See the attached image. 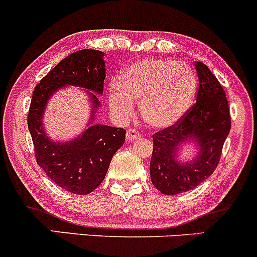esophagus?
I'll list each match as a JSON object with an SVG mask.
<instances>
[{"mask_svg": "<svg viewBox=\"0 0 257 257\" xmlns=\"http://www.w3.org/2000/svg\"><path fill=\"white\" fill-rule=\"evenodd\" d=\"M140 137V134L135 128H128L127 132H126V141L131 142V141L137 140Z\"/></svg>", "mask_w": 257, "mask_h": 257, "instance_id": "34e87169", "label": "esophagus"}]
</instances>
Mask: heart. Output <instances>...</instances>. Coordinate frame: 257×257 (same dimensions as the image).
I'll use <instances>...</instances> for the list:
<instances>
[{
  "label": "heart",
  "mask_w": 257,
  "mask_h": 257,
  "mask_svg": "<svg viewBox=\"0 0 257 257\" xmlns=\"http://www.w3.org/2000/svg\"><path fill=\"white\" fill-rule=\"evenodd\" d=\"M194 71L183 62L146 57L127 66L118 76V84L107 94L115 115L127 118L134 101H140L143 121L151 127L173 126L184 116L196 94Z\"/></svg>",
  "instance_id": "obj_1"
}]
</instances>
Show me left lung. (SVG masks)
Masks as SVG:
<instances>
[{"label":"left lung","mask_w":257,"mask_h":257,"mask_svg":"<svg viewBox=\"0 0 257 257\" xmlns=\"http://www.w3.org/2000/svg\"><path fill=\"white\" fill-rule=\"evenodd\" d=\"M195 68L200 82L196 103L178 122L153 135L151 180L164 195L190 191L211 176L230 131L224 89L205 63L195 62ZM189 140L198 145V156L191 162L176 161L178 145Z\"/></svg>","instance_id":"1"}]
</instances>
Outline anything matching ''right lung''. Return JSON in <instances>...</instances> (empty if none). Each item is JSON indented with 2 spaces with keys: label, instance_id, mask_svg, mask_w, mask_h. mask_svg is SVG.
Returning a JSON list of instances; mask_svg holds the SVG:
<instances>
[{
  "label": "right lung",
  "instance_id": "add662e5",
  "mask_svg": "<svg viewBox=\"0 0 257 257\" xmlns=\"http://www.w3.org/2000/svg\"><path fill=\"white\" fill-rule=\"evenodd\" d=\"M104 52L84 49L68 55L37 84L28 112V128L34 145L35 159L44 173L76 195L94 191L105 178L112 156L125 142L123 128L92 123L77 139L55 143L46 136L42 115L51 95L65 85L90 90L93 109L90 123L100 106L96 94H101L105 79Z\"/></svg>",
  "mask_w": 257,
  "mask_h": 257
}]
</instances>
